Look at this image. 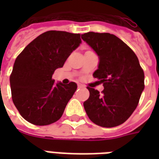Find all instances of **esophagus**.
Here are the masks:
<instances>
[{"instance_id":"esophagus-1","label":"esophagus","mask_w":159,"mask_h":159,"mask_svg":"<svg viewBox=\"0 0 159 159\" xmlns=\"http://www.w3.org/2000/svg\"><path fill=\"white\" fill-rule=\"evenodd\" d=\"M77 87H78L79 89H83V88H84V86H83V85H82V84H78V85H77Z\"/></svg>"}]
</instances>
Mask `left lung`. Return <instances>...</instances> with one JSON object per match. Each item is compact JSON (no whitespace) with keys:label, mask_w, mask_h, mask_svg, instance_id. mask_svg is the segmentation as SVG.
I'll use <instances>...</instances> for the list:
<instances>
[{"label":"left lung","mask_w":159,"mask_h":159,"mask_svg":"<svg viewBox=\"0 0 159 159\" xmlns=\"http://www.w3.org/2000/svg\"><path fill=\"white\" fill-rule=\"evenodd\" d=\"M82 39L99 57L93 76L104 90L88 87L89 98L83 107L88 117L105 128L118 126L133 113L144 90V71L139 59L121 39L110 33L88 32Z\"/></svg>","instance_id":"1"}]
</instances>
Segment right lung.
<instances>
[{
	"mask_svg": "<svg viewBox=\"0 0 159 159\" xmlns=\"http://www.w3.org/2000/svg\"><path fill=\"white\" fill-rule=\"evenodd\" d=\"M82 43L80 34L49 30L26 46L10 76L13 104L26 121L48 125L61 117L76 83H54L52 74Z\"/></svg>",
	"mask_w": 159,
	"mask_h": 159,
	"instance_id": "obj_1",
	"label": "right lung"
}]
</instances>
